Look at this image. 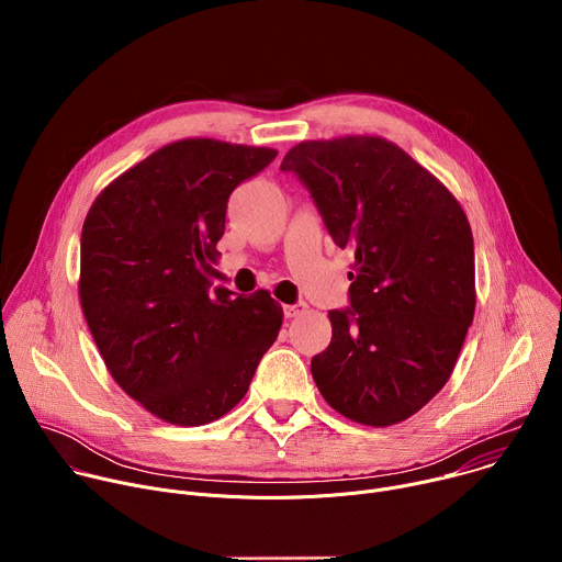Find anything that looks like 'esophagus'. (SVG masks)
I'll use <instances>...</instances> for the list:
<instances>
[{"label": "esophagus", "instance_id": "1", "mask_svg": "<svg viewBox=\"0 0 562 562\" xmlns=\"http://www.w3.org/2000/svg\"><path fill=\"white\" fill-rule=\"evenodd\" d=\"M306 308H308V306H306V302L286 304V306H284V315H286V317H297V315H302Z\"/></svg>", "mask_w": 562, "mask_h": 562}]
</instances>
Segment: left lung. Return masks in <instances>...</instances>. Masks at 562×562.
Listing matches in <instances>:
<instances>
[{
	"label": "left lung",
	"mask_w": 562,
	"mask_h": 562,
	"mask_svg": "<svg viewBox=\"0 0 562 562\" xmlns=\"http://www.w3.org/2000/svg\"><path fill=\"white\" fill-rule=\"evenodd\" d=\"M280 169L356 254L351 308L329 311L334 336L311 360L313 380L353 423H403L445 386L473 323L469 220L438 178L378 135L300 142Z\"/></svg>",
	"instance_id": "8db88e82"
}]
</instances>
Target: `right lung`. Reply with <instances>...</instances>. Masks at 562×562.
I'll return each instance as SVG.
<instances>
[{"instance_id": "1", "label": "right lung", "mask_w": 562, "mask_h": 562, "mask_svg": "<svg viewBox=\"0 0 562 562\" xmlns=\"http://www.w3.org/2000/svg\"><path fill=\"white\" fill-rule=\"evenodd\" d=\"M278 150L191 137L113 180L82 226L79 302L113 380L159 420L200 427L249 391L282 306L211 289L233 189Z\"/></svg>"}]
</instances>
